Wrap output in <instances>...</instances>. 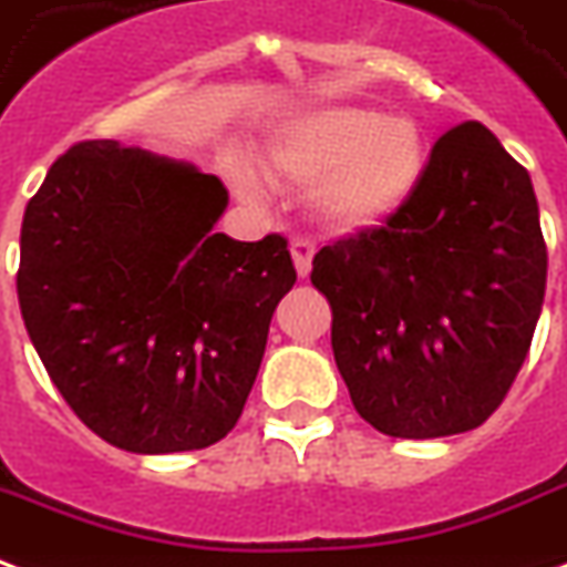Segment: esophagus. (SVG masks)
I'll return each instance as SVG.
<instances>
[{
  "label": "esophagus",
  "mask_w": 567,
  "mask_h": 567,
  "mask_svg": "<svg viewBox=\"0 0 567 567\" xmlns=\"http://www.w3.org/2000/svg\"><path fill=\"white\" fill-rule=\"evenodd\" d=\"M312 255H316V243L312 240H291V258H295V267L300 276H309L312 270Z\"/></svg>",
  "instance_id": "34e87169"
}]
</instances>
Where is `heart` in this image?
I'll return each instance as SVG.
<instances>
[{"label": "heart", "instance_id": "b5f03b06", "mask_svg": "<svg viewBox=\"0 0 567 567\" xmlns=\"http://www.w3.org/2000/svg\"><path fill=\"white\" fill-rule=\"evenodd\" d=\"M264 158L279 179L312 186V209L327 228L354 234L388 221L412 200L430 150L412 116L324 104L285 123ZM234 179L249 198L264 192L251 167H237Z\"/></svg>", "mask_w": 567, "mask_h": 567}]
</instances>
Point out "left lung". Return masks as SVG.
I'll return each mask as SVG.
<instances>
[{
	"label": "left lung",
	"instance_id": "left-lung-1",
	"mask_svg": "<svg viewBox=\"0 0 567 567\" xmlns=\"http://www.w3.org/2000/svg\"><path fill=\"white\" fill-rule=\"evenodd\" d=\"M312 285L363 421L393 439L475 430L517 379L547 288L529 171L481 123L456 125L396 216L318 251Z\"/></svg>",
	"mask_w": 567,
	"mask_h": 567
}]
</instances>
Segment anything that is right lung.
Segmentation results:
<instances>
[{"mask_svg":"<svg viewBox=\"0 0 567 567\" xmlns=\"http://www.w3.org/2000/svg\"><path fill=\"white\" fill-rule=\"evenodd\" d=\"M219 177L120 141L60 155L27 204L17 300L62 400L132 454L234 430L270 318L297 270L288 240H230Z\"/></svg>","mask_w":567,"mask_h":567,"instance_id":"1","label":"right lung"}]
</instances>
